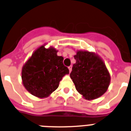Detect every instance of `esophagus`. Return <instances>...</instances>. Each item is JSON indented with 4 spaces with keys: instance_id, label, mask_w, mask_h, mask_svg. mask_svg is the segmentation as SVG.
<instances>
[{
    "instance_id": "34e87169",
    "label": "esophagus",
    "mask_w": 131,
    "mask_h": 131,
    "mask_svg": "<svg viewBox=\"0 0 131 131\" xmlns=\"http://www.w3.org/2000/svg\"><path fill=\"white\" fill-rule=\"evenodd\" d=\"M69 71H70V73H71V71H72V66H70V67H69Z\"/></svg>"
}]
</instances>
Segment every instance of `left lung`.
<instances>
[{"label": "left lung", "instance_id": "8db88e82", "mask_svg": "<svg viewBox=\"0 0 131 131\" xmlns=\"http://www.w3.org/2000/svg\"><path fill=\"white\" fill-rule=\"evenodd\" d=\"M70 77L77 91L87 100H93L106 93L111 77L105 62L97 53L77 50Z\"/></svg>", "mask_w": 131, "mask_h": 131}]
</instances>
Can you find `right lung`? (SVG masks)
Returning a JSON list of instances; mask_svg holds the SVG:
<instances>
[{"label":"right lung","instance_id":"right-lung-1","mask_svg":"<svg viewBox=\"0 0 131 131\" xmlns=\"http://www.w3.org/2000/svg\"><path fill=\"white\" fill-rule=\"evenodd\" d=\"M46 45L36 49L21 70L23 86L31 95L41 99L50 96L62 77L69 73L63 64V57L57 55L58 50L52 46L46 48Z\"/></svg>","mask_w":131,"mask_h":131}]
</instances>
